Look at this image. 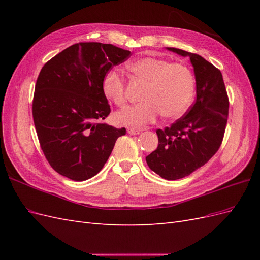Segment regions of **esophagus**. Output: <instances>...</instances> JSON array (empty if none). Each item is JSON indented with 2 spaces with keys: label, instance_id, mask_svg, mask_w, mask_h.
I'll return each mask as SVG.
<instances>
[{
  "label": "esophagus",
  "instance_id": "1",
  "mask_svg": "<svg viewBox=\"0 0 260 260\" xmlns=\"http://www.w3.org/2000/svg\"><path fill=\"white\" fill-rule=\"evenodd\" d=\"M127 131H128V133H129L130 136H138V135H140V133H141L140 129H135V128H128Z\"/></svg>",
  "mask_w": 260,
  "mask_h": 260
}]
</instances>
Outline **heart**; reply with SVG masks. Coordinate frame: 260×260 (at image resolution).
Listing matches in <instances>:
<instances>
[{
    "label": "heart",
    "instance_id": "obj_1",
    "mask_svg": "<svg viewBox=\"0 0 260 260\" xmlns=\"http://www.w3.org/2000/svg\"><path fill=\"white\" fill-rule=\"evenodd\" d=\"M128 68L136 80L145 84L141 94L143 102L117 113L115 118L119 124L140 128L155 121L160 113L167 119H176L190 107L195 80L185 65L171 64L159 57H143L130 62ZM102 91L117 106L123 107L127 103L123 79L116 70L104 76Z\"/></svg>",
    "mask_w": 260,
    "mask_h": 260
}]
</instances>
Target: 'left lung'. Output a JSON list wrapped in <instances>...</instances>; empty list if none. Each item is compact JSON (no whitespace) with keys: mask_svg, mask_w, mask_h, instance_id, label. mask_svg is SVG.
Returning <instances> with one entry per match:
<instances>
[{"mask_svg":"<svg viewBox=\"0 0 260 260\" xmlns=\"http://www.w3.org/2000/svg\"><path fill=\"white\" fill-rule=\"evenodd\" d=\"M168 51L188 57L194 69L196 100L185 116L156 131L158 146L146 162L167 180L182 179L204 166L221 145L229 113L222 74L198 54L175 48Z\"/></svg>","mask_w":260,"mask_h":260,"instance_id":"1","label":"left lung"}]
</instances>
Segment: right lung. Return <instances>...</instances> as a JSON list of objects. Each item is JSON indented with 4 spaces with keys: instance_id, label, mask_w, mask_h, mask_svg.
Returning a JSON list of instances; mask_svg holds the SVG:
<instances>
[{
    "instance_id": "add662e5",
    "label": "right lung",
    "mask_w": 260,
    "mask_h": 260,
    "mask_svg": "<svg viewBox=\"0 0 260 260\" xmlns=\"http://www.w3.org/2000/svg\"><path fill=\"white\" fill-rule=\"evenodd\" d=\"M130 51L99 42L76 43L42 67L37 79L32 115L42 151L52 168L75 181L95 176L104 167L117 129L103 120L111 113L102 91L104 76Z\"/></svg>"
}]
</instances>
